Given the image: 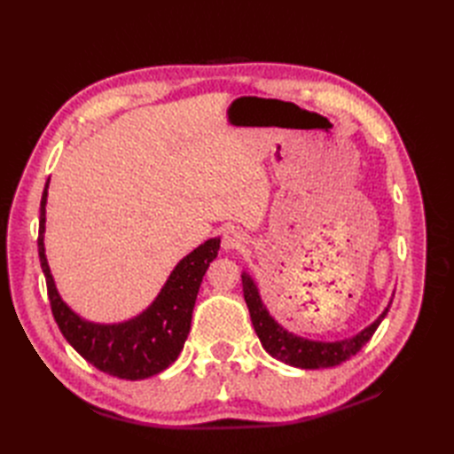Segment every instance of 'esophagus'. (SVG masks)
<instances>
[{"instance_id": "esophagus-1", "label": "esophagus", "mask_w": 454, "mask_h": 454, "mask_svg": "<svg viewBox=\"0 0 454 454\" xmlns=\"http://www.w3.org/2000/svg\"><path fill=\"white\" fill-rule=\"evenodd\" d=\"M242 244H244V239H242L240 232H237L235 229L227 231L225 235H223V239H222V246H223V250H239Z\"/></svg>"}]
</instances>
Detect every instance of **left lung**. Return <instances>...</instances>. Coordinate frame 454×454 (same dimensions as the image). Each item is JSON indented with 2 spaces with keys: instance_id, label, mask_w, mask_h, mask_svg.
<instances>
[{
  "instance_id": "left-lung-1",
  "label": "left lung",
  "mask_w": 454,
  "mask_h": 454,
  "mask_svg": "<svg viewBox=\"0 0 454 454\" xmlns=\"http://www.w3.org/2000/svg\"><path fill=\"white\" fill-rule=\"evenodd\" d=\"M242 287H244L246 305H248L250 318L261 345H263V348L272 356V358L301 369L333 367L350 360L352 356L358 354L364 348L365 342L373 337L377 327L380 325V322L384 320V316H387L392 305L390 301V305L384 309V312L373 324L350 339L335 340V342L309 340L303 337H297L294 333H287L282 325L274 322V318L265 309L263 301L259 297L254 280L246 272L242 274Z\"/></svg>"
}]
</instances>
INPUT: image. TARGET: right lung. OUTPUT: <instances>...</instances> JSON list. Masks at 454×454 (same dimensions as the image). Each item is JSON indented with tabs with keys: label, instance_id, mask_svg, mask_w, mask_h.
Returning <instances> with one entry per match:
<instances>
[{
	"label": "right lung",
	"instance_id": "1",
	"mask_svg": "<svg viewBox=\"0 0 454 454\" xmlns=\"http://www.w3.org/2000/svg\"><path fill=\"white\" fill-rule=\"evenodd\" d=\"M47 189L49 180L41 197L37 250L51 310L62 335L89 364L107 375L138 380L160 373L184 348L199 287L206 269L217 257L219 239L206 240L185 255L170 272L157 299L140 316L122 324H92L67 307L54 286L43 244Z\"/></svg>",
	"mask_w": 454,
	"mask_h": 454
}]
</instances>
